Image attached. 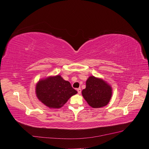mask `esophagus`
<instances>
[{
  "label": "esophagus",
  "instance_id": "34e87169",
  "mask_svg": "<svg viewBox=\"0 0 149 149\" xmlns=\"http://www.w3.org/2000/svg\"><path fill=\"white\" fill-rule=\"evenodd\" d=\"M77 92H78V94H80L81 93V89L80 88H77Z\"/></svg>",
  "mask_w": 149,
  "mask_h": 149
}]
</instances>
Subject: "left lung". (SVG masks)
<instances>
[{"label": "left lung", "instance_id": "left-lung-1", "mask_svg": "<svg viewBox=\"0 0 149 149\" xmlns=\"http://www.w3.org/2000/svg\"><path fill=\"white\" fill-rule=\"evenodd\" d=\"M113 94L112 87L101 78L90 76L86 81V88L82 95L87 104L93 108L106 106Z\"/></svg>", "mask_w": 149, "mask_h": 149}]
</instances>
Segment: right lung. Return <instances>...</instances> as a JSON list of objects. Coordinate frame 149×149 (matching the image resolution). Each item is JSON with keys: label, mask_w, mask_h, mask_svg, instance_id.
<instances>
[{"label": "right lung", "mask_w": 149, "mask_h": 149, "mask_svg": "<svg viewBox=\"0 0 149 149\" xmlns=\"http://www.w3.org/2000/svg\"><path fill=\"white\" fill-rule=\"evenodd\" d=\"M37 98L49 108H60L72 96L77 93L71 83L60 75L49 76L39 80L35 87Z\"/></svg>", "instance_id": "1"}]
</instances>
